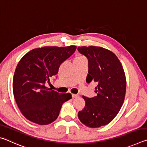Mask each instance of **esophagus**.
Wrapping results in <instances>:
<instances>
[{
	"mask_svg": "<svg viewBox=\"0 0 147 147\" xmlns=\"http://www.w3.org/2000/svg\"><path fill=\"white\" fill-rule=\"evenodd\" d=\"M78 96H79V95L77 94H72V97L73 98H77V97H78Z\"/></svg>",
	"mask_w": 147,
	"mask_h": 147,
	"instance_id": "esophagus-1",
	"label": "esophagus"
}]
</instances>
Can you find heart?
<instances>
[{
    "instance_id": "b5f03b06",
    "label": "heart",
    "mask_w": 147,
    "mask_h": 147,
    "mask_svg": "<svg viewBox=\"0 0 147 147\" xmlns=\"http://www.w3.org/2000/svg\"><path fill=\"white\" fill-rule=\"evenodd\" d=\"M84 59H86L84 56H83L82 55H77L75 58L74 59V61H81V60H84Z\"/></svg>"
}]
</instances>
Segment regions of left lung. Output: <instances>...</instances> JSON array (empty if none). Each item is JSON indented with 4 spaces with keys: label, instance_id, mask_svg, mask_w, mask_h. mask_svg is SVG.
<instances>
[{
    "label": "left lung",
    "instance_id": "8db88e82",
    "mask_svg": "<svg viewBox=\"0 0 147 147\" xmlns=\"http://www.w3.org/2000/svg\"><path fill=\"white\" fill-rule=\"evenodd\" d=\"M80 53L88 59L86 82L98 83L97 95L83 96L86 105L78 114L82 123L90 128L104 126L117 115L124 100L126 81L121 63L112 52L100 47H78Z\"/></svg>",
    "mask_w": 147,
    "mask_h": 147
}]
</instances>
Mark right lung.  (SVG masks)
Returning <instances> with one entry per match:
<instances>
[{
  "instance_id": "1",
  "label": "right lung",
  "mask_w": 147,
  "mask_h": 147,
  "mask_svg": "<svg viewBox=\"0 0 147 147\" xmlns=\"http://www.w3.org/2000/svg\"><path fill=\"white\" fill-rule=\"evenodd\" d=\"M76 49L44 47L32 50L17 64L13 79L15 100L21 113L34 123L46 125L58 118L65 102L72 98L71 93H59L49 90L45 84L55 76L60 65Z\"/></svg>"
}]
</instances>
